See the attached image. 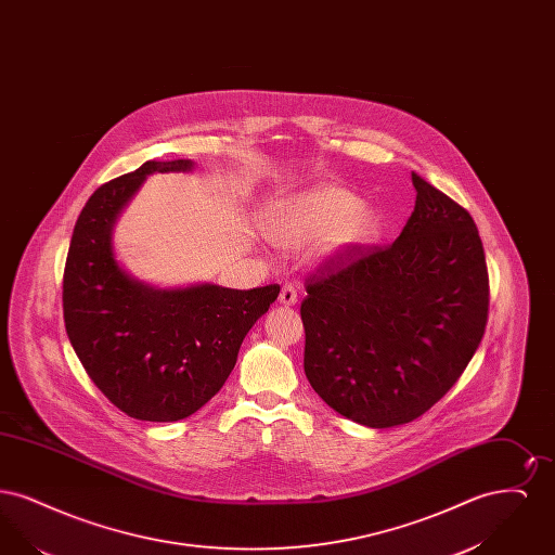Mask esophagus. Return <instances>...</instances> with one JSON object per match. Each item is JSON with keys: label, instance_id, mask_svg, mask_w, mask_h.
Here are the masks:
<instances>
[{"label": "esophagus", "instance_id": "esophagus-1", "mask_svg": "<svg viewBox=\"0 0 555 555\" xmlns=\"http://www.w3.org/2000/svg\"><path fill=\"white\" fill-rule=\"evenodd\" d=\"M279 301H281L283 306H295V304H297V291L293 289L291 285H285V287L281 289Z\"/></svg>", "mask_w": 555, "mask_h": 555}]
</instances>
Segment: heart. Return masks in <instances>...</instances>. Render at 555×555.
<instances>
[{"label": "heart", "mask_w": 555, "mask_h": 555, "mask_svg": "<svg viewBox=\"0 0 555 555\" xmlns=\"http://www.w3.org/2000/svg\"><path fill=\"white\" fill-rule=\"evenodd\" d=\"M268 233L289 251L322 241L326 254H344L380 237L383 216L344 186L317 185L279 202L268 218Z\"/></svg>", "instance_id": "heart-1"}]
</instances>
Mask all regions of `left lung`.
Returning a JSON list of instances; mask_svg holds the SVG:
<instances>
[{
  "label": "left lung",
  "instance_id": "obj_1",
  "mask_svg": "<svg viewBox=\"0 0 555 555\" xmlns=\"http://www.w3.org/2000/svg\"><path fill=\"white\" fill-rule=\"evenodd\" d=\"M416 206L389 247L337 254L308 279L304 370L335 412L412 423L455 385L485 333L489 276L475 220L412 172Z\"/></svg>",
  "mask_w": 555,
  "mask_h": 555
}]
</instances>
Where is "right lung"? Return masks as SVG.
I'll use <instances>...</instances> for the list:
<instances>
[{"mask_svg":"<svg viewBox=\"0 0 555 555\" xmlns=\"http://www.w3.org/2000/svg\"><path fill=\"white\" fill-rule=\"evenodd\" d=\"M191 170L193 159H150L100 186L80 211L64 268V322L82 369L118 410L147 423L183 421L206 405L281 291L156 287L120 264L114 229L145 179Z\"/></svg>","mask_w":555,"mask_h":555,"instance_id":"1","label":"right lung"}]
</instances>
